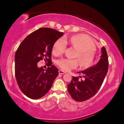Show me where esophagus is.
<instances>
[{"mask_svg": "<svg viewBox=\"0 0 124 124\" xmlns=\"http://www.w3.org/2000/svg\"><path fill=\"white\" fill-rule=\"evenodd\" d=\"M58 73H59V74H64L65 73H66V72L63 71L62 70H59V71H58Z\"/></svg>", "mask_w": 124, "mask_h": 124, "instance_id": "34e87169", "label": "esophagus"}]
</instances>
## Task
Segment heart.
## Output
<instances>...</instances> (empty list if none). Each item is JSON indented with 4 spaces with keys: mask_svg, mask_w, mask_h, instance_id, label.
<instances>
[{
    "mask_svg": "<svg viewBox=\"0 0 124 124\" xmlns=\"http://www.w3.org/2000/svg\"><path fill=\"white\" fill-rule=\"evenodd\" d=\"M72 46L77 50L75 57L77 60L61 59L57 61L58 66L62 70L68 71L76 68L78 65L83 69H86L92 66L95 57V47L93 41L85 34L73 35L68 40ZM65 41L63 39L57 40L53 46L52 53L56 56H60L64 53L66 48Z\"/></svg>",
    "mask_w": 124,
    "mask_h": 124,
    "instance_id": "obj_1",
    "label": "heart"
}]
</instances>
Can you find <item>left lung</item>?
Wrapping results in <instances>:
<instances>
[{
    "instance_id": "1",
    "label": "left lung",
    "mask_w": 124,
    "mask_h": 124,
    "mask_svg": "<svg viewBox=\"0 0 124 124\" xmlns=\"http://www.w3.org/2000/svg\"><path fill=\"white\" fill-rule=\"evenodd\" d=\"M101 52L100 60L97 64L78 72L83 74V80H79L78 77H73L71 82L67 85L69 93L77 102L85 101L93 97L103 82L108 72L109 62L104 46L102 47Z\"/></svg>"
}]
</instances>
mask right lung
I'll return each instance as SVG.
<instances>
[{
    "label": "right lung",
    "instance_id": "obj_1",
    "mask_svg": "<svg viewBox=\"0 0 124 124\" xmlns=\"http://www.w3.org/2000/svg\"><path fill=\"white\" fill-rule=\"evenodd\" d=\"M64 33L50 28H40L22 41L15 56V77L20 90L27 97L36 100L45 96L58 75L52 65L51 52L54 44ZM44 59L50 67L47 70L37 66Z\"/></svg>",
    "mask_w": 124,
    "mask_h": 124
}]
</instances>
